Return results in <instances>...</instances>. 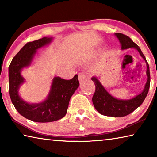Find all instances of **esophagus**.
<instances>
[{
  "instance_id": "esophagus-1",
  "label": "esophagus",
  "mask_w": 157,
  "mask_h": 157,
  "mask_svg": "<svg viewBox=\"0 0 157 157\" xmlns=\"http://www.w3.org/2000/svg\"><path fill=\"white\" fill-rule=\"evenodd\" d=\"M78 79L79 82H82L87 79V75L84 73H79L78 75Z\"/></svg>"
}]
</instances>
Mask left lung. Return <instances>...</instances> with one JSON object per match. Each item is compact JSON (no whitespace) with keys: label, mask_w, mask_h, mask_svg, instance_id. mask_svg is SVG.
<instances>
[{"label":"left lung","mask_w":157,"mask_h":157,"mask_svg":"<svg viewBox=\"0 0 157 157\" xmlns=\"http://www.w3.org/2000/svg\"><path fill=\"white\" fill-rule=\"evenodd\" d=\"M121 44V48L127 49L129 48H136L139 52L141 57L145 59L147 64V81L145 84V89L141 94L138 95L134 98L129 100H121L114 98L106 91L102 84L100 83L95 78H92L91 79L94 82L95 90L93 95L92 101L94 105L98 112L106 116L112 117H123L129 115L142 105L148 94L150 85V73L149 64L145 59V57L142 52L137 44L133 41L128 36L122 33H116Z\"/></svg>","instance_id":"1"}]
</instances>
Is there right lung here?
<instances>
[{"instance_id": "right-lung-1", "label": "right lung", "mask_w": 157, "mask_h": 157, "mask_svg": "<svg viewBox=\"0 0 157 157\" xmlns=\"http://www.w3.org/2000/svg\"><path fill=\"white\" fill-rule=\"evenodd\" d=\"M51 41L44 38L28 42L13 58L9 66V94L12 104L21 116L38 123H48L59 120L66 114L69 101L79 86L78 75L66 80L57 77L53 79L48 98L40 104H28L21 99L18 94L20 85L24 81L21 70L30 65L36 50Z\"/></svg>"}]
</instances>
